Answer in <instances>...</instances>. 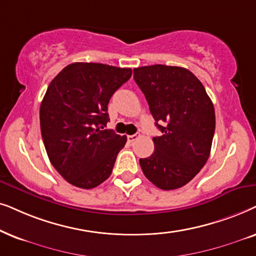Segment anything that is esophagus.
I'll return each instance as SVG.
<instances>
[{"mask_svg":"<svg viewBox=\"0 0 256 256\" xmlns=\"http://www.w3.org/2000/svg\"><path fill=\"white\" fill-rule=\"evenodd\" d=\"M139 137H140V134H132V136H128V142H134L137 140Z\"/></svg>","mask_w":256,"mask_h":256,"instance_id":"obj_1","label":"esophagus"}]
</instances>
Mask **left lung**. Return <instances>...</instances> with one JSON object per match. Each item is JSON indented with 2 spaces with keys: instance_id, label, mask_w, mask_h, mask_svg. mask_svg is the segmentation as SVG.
Masks as SVG:
<instances>
[{
  "instance_id": "8db88e82",
  "label": "left lung",
  "mask_w": 256,
  "mask_h": 256,
  "mask_svg": "<svg viewBox=\"0 0 256 256\" xmlns=\"http://www.w3.org/2000/svg\"><path fill=\"white\" fill-rule=\"evenodd\" d=\"M134 78L162 134L153 138L154 152L139 160L142 172L159 188H180L210 156L216 131L212 100L202 82L185 68H136Z\"/></svg>"
}]
</instances>
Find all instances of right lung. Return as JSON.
Here are the masks:
<instances>
[{"mask_svg":"<svg viewBox=\"0 0 256 256\" xmlns=\"http://www.w3.org/2000/svg\"><path fill=\"white\" fill-rule=\"evenodd\" d=\"M130 68L72 63L51 80L40 104V132L50 162L80 188L97 187L110 176L126 136L104 130L108 104L130 80Z\"/></svg>","mask_w":256,"mask_h":256,"instance_id":"1","label":"right lung"}]
</instances>
